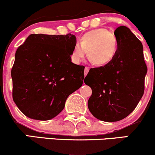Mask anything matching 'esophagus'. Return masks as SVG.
Listing matches in <instances>:
<instances>
[{"instance_id":"34e87169","label":"esophagus","mask_w":155,"mask_h":155,"mask_svg":"<svg viewBox=\"0 0 155 155\" xmlns=\"http://www.w3.org/2000/svg\"><path fill=\"white\" fill-rule=\"evenodd\" d=\"M89 71H90V68L85 67V68H84V76H87V74H88Z\"/></svg>"}]
</instances>
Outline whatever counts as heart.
Here are the masks:
<instances>
[{
  "instance_id": "obj_1",
  "label": "heart",
  "mask_w": 155,
  "mask_h": 155,
  "mask_svg": "<svg viewBox=\"0 0 155 155\" xmlns=\"http://www.w3.org/2000/svg\"><path fill=\"white\" fill-rule=\"evenodd\" d=\"M116 36L105 28L92 30L81 35L79 44L73 48L71 58L74 63H80L87 51L88 59L97 66L107 65L117 53Z\"/></svg>"
}]
</instances>
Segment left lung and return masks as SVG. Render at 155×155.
<instances>
[{
    "mask_svg": "<svg viewBox=\"0 0 155 155\" xmlns=\"http://www.w3.org/2000/svg\"><path fill=\"white\" fill-rule=\"evenodd\" d=\"M117 53L107 65L91 68L84 83L92 89L88 108L95 118L117 122L136 108L144 92L147 67L143 45L130 30L120 26L115 30Z\"/></svg>",
    "mask_w": 155,
    "mask_h": 155,
    "instance_id": "obj_1",
    "label": "left lung"
}]
</instances>
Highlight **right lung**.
Returning a JSON list of instances; mask_svg holds the SVG:
<instances>
[{
    "instance_id": "1",
    "label": "right lung",
    "mask_w": 155,
    "mask_h": 155,
    "mask_svg": "<svg viewBox=\"0 0 155 155\" xmlns=\"http://www.w3.org/2000/svg\"><path fill=\"white\" fill-rule=\"evenodd\" d=\"M76 36L31 34L17 49L12 69V96L29 118L49 120L63 111L66 99L81 87L84 65L73 63Z\"/></svg>"
}]
</instances>
